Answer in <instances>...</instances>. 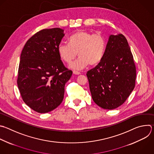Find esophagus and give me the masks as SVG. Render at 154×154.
I'll use <instances>...</instances> for the list:
<instances>
[{
    "label": "esophagus",
    "mask_w": 154,
    "mask_h": 154,
    "mask_svg": "<svg viewBox=\"0 0 154 154\" xmlns=\"http://www.w3.org/2000/svg\"><path fill=\"white\" fill-rule=\"evenodd\" d=\"M73 73H74V74H75V75H79V74H80V72H79V71H75V70H74V71H73Z\"/></svg>",
    "instance_id": "1"
}]
</instances>
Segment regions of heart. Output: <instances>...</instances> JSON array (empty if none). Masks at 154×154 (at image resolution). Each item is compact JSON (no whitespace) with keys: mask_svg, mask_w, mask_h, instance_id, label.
<instances>
[{"mask_svg":"<svg viewBox=\"0 0 154 154\" xmlns=\"http://www.w3.org/2000/svg\"><path fill=\"white\" fill-rule=\"evenodd\" d=\"M69 43H60L58 53L60 59L67 63H71L77 56L79 57L71 68L83 69L89 65L94 66L103 59L106 49V40L101 34H95L80 29L72 34L68 38Z\"/></svg>","mask_w":154,"mask_h":154,"instance_id":"1","label":"heart"}]
</instances>
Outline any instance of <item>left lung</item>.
Returning a JSON list of instances; mask_svg holds the SVG:
<instances>
[{"label": "left lung", "instance_id": "left-lung-1", "mask_svg": "<svg viewBox=\"0 0 154 154\" xmlns=\"http://www.w3.org/2000/svg\"><path fill=\"white\" fill-rule=\"evenodd\" d=\"M92 100L105 109H114L125 103L135 88L136 68L126 37L111 35L105 56L86 74Z\"/></svg>", "mask_w": 154, "mask_h": 154}]
</instances>
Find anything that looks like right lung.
<instances>
[{
    "mask_svg": "<svg viewBox=\"0 0 154 154\" xmlns=\"http://www.w3.org/2000/svg\"><path fill=\"white\" fill-rule=\"evenodd\" d=\"M63 31L59 28L39 31L26 42L20 55L18 88L25 103L38 113L50 112L61 104L65 83L72 74L58 53Z\"/></svg>",
    "mask_w": 154,
    "mask_h": 154,
    "instance_id": "right-lung-1",
    "label": "right lung"
}]
</instances>
